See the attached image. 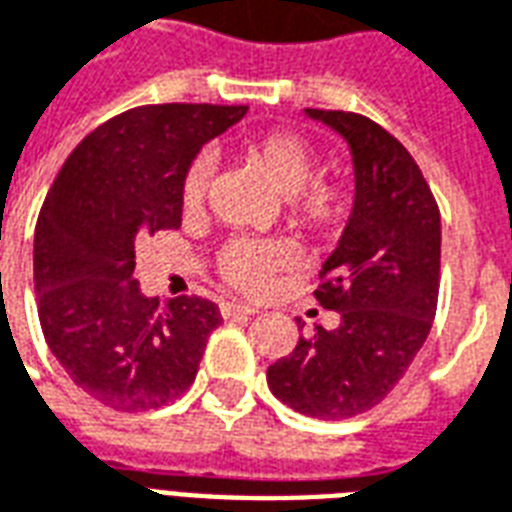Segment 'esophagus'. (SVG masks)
I'll use <instances>...</instances> for the list:
<instances>
[{
  "mask_svg": "<svg viewBox=\"0 0 512 512\" xmlns=\"http://www.w3.org/2000/svg\"><path fill=\"white\" fill-rule=\"evenodd\" d=\"M255 307L249 304H241V301H224L222 304V315L224 318H238V315H255Z\"/></svg>",
  "mask_w": 512,
  "mask_h": 512,
  "instance_id": "1",
  "label": "esophagus"
}]
</instances>
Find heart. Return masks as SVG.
I'll use <instances>...</instances> for the list:
<instances>
[{
    "mask_svg": "<svg viewBox=\"0 0 512 512\" xmlns=\"http://www.w3.org/2000/svg\"><path fill=\"white\" fill-rule=\"evenodd\" d=\"M246 161L263 172L268 183L288 197V216L301 233L334 238L351 219L354 211V189L343 178L315 175L318 158L312 145L296 131L274 128L263 134L246 136L241 142ZM211 183L208 158H194L180 183V202L186 211L200 208L205 191ZM290 260V249L279 241H255V238H235L224 244L216 255L219 277L235 290L260 293L268 277Z\"/></svg>",
    "mask_w": 512,
    "mask_h": 512,
    "instance_id": "b5f03b06",
    "label": "heart"
}]
</instances>
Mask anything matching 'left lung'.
<instances>
[{"label": "left lung", "mask_w": 512, "mask_h": 512, "mask_svg": "<svg viewBox=\"0 0 512 512\" xmlns=\"http://www.w3.org/2000/svg\"><path fill=\"white\" fill-rule=\"evenodd\" d=\"M354 156V211L315 299L340 312L268 367V389L304 417L348 419L384 400L428 340L439 301L441 219L406 147L370 117L304 109Z\"/></svg>", "instance_id": "8db88e82"}]
</instances>
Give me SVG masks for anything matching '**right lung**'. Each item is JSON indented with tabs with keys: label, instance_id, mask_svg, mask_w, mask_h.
<instances>
[{
	"label": "right lung",
	"instance_id": "right-lung-1",
	"mask_svg": "<svg viewBox=\"0 0 512 512\" xmlns=\"http://www.w3.org/2000/svg\"><path fill=\"white\" fill-rule=\"evenodd\" d=\"M246 106L150 104L76 145L35 224L43 337L73 384L117 411H150L197 376L222 312L200 296L158 307L134 279L142 235L178 230L180 183L200 147Z\"/></svg>",
	"mask_w": 512,
	"mask_h": 512
}]
</instances>
